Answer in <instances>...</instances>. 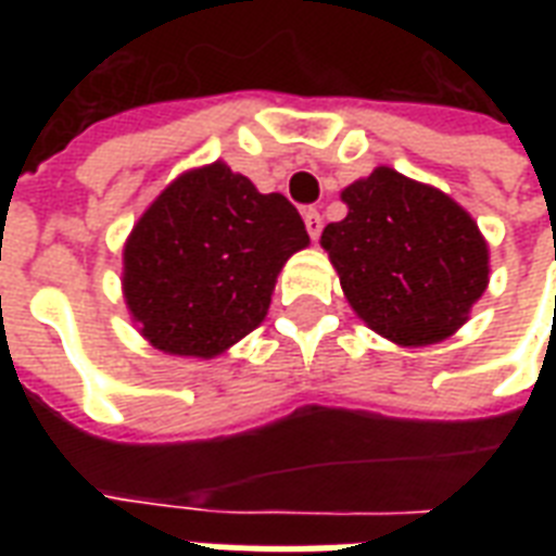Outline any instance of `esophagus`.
<instances>
[{
  "label": "esophagus",
  "mask_w": 556,
  "mask_h": 556,
  "mask_svg": "<svg viewBox=\"0 0 556 556\" xmlns=\"http://www.w3.org/2000/svg\"><path fill=\"white\" fill-rule=\"evenodd\" d=\"M303 222H305V230H308V236H312L314 242H317V239H320V233H323L320 210H317V207H305Z\"/></svg>",
  "instance_id": "34e87169"
}]
</instances>
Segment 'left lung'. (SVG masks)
Returning <instances> with one entry per match:
<instances>
[{"label":"left lung","mask_w":556,"mask_h":556,"mask_svg":"<svg viewBox=\"0 0 556 556\" xmlns=\"http://www.w3.org/2000/svg\"><path fill=\"white\" fill-rule=\"evenodd\" d=\"M320 242L369 329L401 346L450 338L488 288V244L456 201L378 167L343 190Z\"/></svg>","instance_id":"obj_1"}]
</instances>
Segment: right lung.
Listing matches in <instances>:
<instances>
[{
    "instance_id": "obj_1",
    "label": "right lung",
    "mask_w": 556,
    "mask_h": 556,
    "mask_svg": "<svg viewBox=\"0 0 556 556\" xmlns=\"http://www.w3.org/2000/svg\"><path fill=\"white\" fill-rule=\"evenodd\" d=\"M305 244L286 195H262L225 164L192 169L161 192L126 242V305L155 349L213 357L260 326L277 274Z\"/></svg>"
}]
</instances>
